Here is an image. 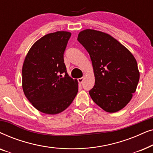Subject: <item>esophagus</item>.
Wrapping results in <instances>:
<instances>
[{
    "mask_svg": "<svg viewBox=\"0 0 153 153\" xmlns=\"http://www.w3.org/2000/svg\"><path fill=\"white\" fill-rule=\"evenodd\" d=\"M83 79H84V78H83V77H81V78L78 79L79 83H82V82L83 81Z\"/></svg>",
    "mask_w": 153,
    "mask_h": 153,
    "instance_id": "1",
    "label": "esophagus"
}]
</instances>
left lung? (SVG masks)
<instances>
[{
  "label": "left lung",
  "mask_w": 153,
  "mask_h": 153,
  "mask_svg": "<svg viewBox=\"0 0 153 153\" xmlns=\"http://www.w3.org/2000/svg\"><path fill=\"white\" fill-rule=\"evenodd\" d=\"M77 39L93 64L95 82L89 91L92 100L107 112L122 109L131 100L139 81L134 56L116 39L100 31L84 30Z\"/></svg>",
  "instance_id": "1"
}]
</instances>
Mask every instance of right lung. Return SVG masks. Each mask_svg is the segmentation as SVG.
Wrapping results in <instances>:
<instances>
[{
    "label": "right lung",
    "mask_w": 153,
    "mask_h": 153,
    "mask_svg": "<svg viewBox=\"0 0 153 153\" xmlns=\"http://www.w3.org/2000/svg\"><path fill=\"white\" fill-rule=\"evenodd\" d=\"M71 33H49L29 50L22 68L24 93L35 108L47 114L62 112L78 93V82L67 72L64 62Z\"/></svg>",
    "instance_id": "add662e5"
}]
</instances>
